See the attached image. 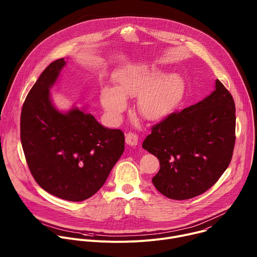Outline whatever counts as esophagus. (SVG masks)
I'll return each instance as SVG.
<instances>
[{"label": "esophagus", "mask_w": 257, "mask_h": 257, "mask_svg": "<svg viewBox=\"0 0 257 257\" xmlns=\"http://www.w3.org/2000/svg\"><path fill=\"white\" fill-rule=\"evenodd\" d=\"M126 143L129 145H137L138 143V135L134 132H128L125 137Z\"/></svg>", "instance_id": "1"}]
</instances>
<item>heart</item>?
<instances>
[{
  "mask_svg": "<svg viewBox=\"0 0 257 257\" xmlns=\"http://www.w3.org/2000/svg\"><path fill=\"white\" fill-rule=\"evenodd\" d=\"M145 64L129 65L115 73L116 88L104 87L100 99L105 111L118 120L127 106V96L137 97V111L148 120L166 116L177 101L182 80L177 75H163Z\"/></svg>",
  "mask_w": 257,
  "mask_h": 257,
  "instance_id": "obj_1",
  "label": "heart"
}]
</instances>
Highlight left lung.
Returning <instances> with one entry per match:
<instances>
[{
	"label": "left lung",
	"instance_id": "obj_1",
	"mask_svg": "<svg viewBox=\"0 0 257 257\" xmlns=\"http://www.w3.org/2000/svg\"><path fill=\"white\" fill-rule=\"evenodd\" d=\"M235 113L232 94L216 80L210 95L152 127L142 148L160 161L153 183L163 195L189 199L215 184L232 160Z\"/></svg>",
	"mask_w": 257,
	"mask_h": 257
}]
</instances>
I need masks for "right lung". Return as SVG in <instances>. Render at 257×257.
<instances>
[{"label":"right lung","mask_w":257,"mask_h":257,"mask_svg":"<svg viewBox=\"0 0 257 257\" xmlns=\"http://www.w3.org/2000/svg\"><path fill=\"white\" fill-rule=\"evenodd\" d=\"M64 65L63 58L51 63L29 90L21 111L20 137L36 183L52 195L76 202L104 184L124 152L125 136L76 107L62 114L53 106L50 87Z\"/></svg>","instance_id":"add662e5"}]
</instances>
